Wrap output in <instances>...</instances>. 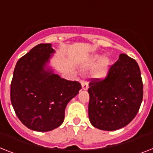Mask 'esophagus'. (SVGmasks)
<instances>
[{
  "mask_svg": "<svg viewBox=\"0 0 153 153\" xmlns=\"http://www.w3.org/2000/svg\"><path fill=\"white\" fill-rule=\"evenodd\" d=\"M81 84H82V89L83 90V91H86L87 89L89 88V86H88V82L86 81H82L81 82Z\"/></svg>",
  "mask_w": 153,
  "mask_h": 153,
  "instance_id": "1",
  "label": "esophagus"
}]
</instances>
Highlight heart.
<instances>
[{"label": "heart", "mask_w": 153, "mask_h": 153, "mask_svg": "<svg viewBox=\"0 0 153 153\" xmlns=\"http://www.w3.org/2000/svg\"><path fill=\"white\" fill-rule=\"evenodd\" d=\"M99 60H100V61ZM98 61L100 62L93 71V76L95 79H102L107 76L108 72H109V67H110L109 58H108L107 56H104L101 59L100 55H94L90 58L88 62H86V67H92Z\"/></svg>", "instance_id": "obj_1"}]
</instances>
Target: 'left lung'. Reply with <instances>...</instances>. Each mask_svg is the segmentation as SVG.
<instances>
[{
  "label": "left lung",
  "instance_id": "left-lung-1",
  "mask_svg": "<svg viewBox=\"0 0 153 153\" xmlns=\"http://www.w3.org/2000/svg\"><path fill=\"white\" fill-rule=\"evenodd\" d=\"M89 86V118L98 129L123 128L139 111L143 99L140 71L137 62L126 54L119 55L104 80H94Z\"/></svg>",
  "mask_w": 153,
  "mask_h": 153
}]
</instances>
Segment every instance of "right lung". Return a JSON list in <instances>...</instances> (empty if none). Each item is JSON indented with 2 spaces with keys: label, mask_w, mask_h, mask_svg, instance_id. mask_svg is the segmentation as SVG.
Instances as JSON below:
<instances>
[{
  "label": "right lung",
  "mask_w": 153,
  "mask_h": 153,
  "mask_svg": "<svg viewBox=\"0 0 153 153\" xmlns=\"http://www.w3.org/2000/svg\"><path fill=\"white\" fill-rule=\"evenodd\" d=\"M51 44H39L16 62L11 82V102L27 128L48 132L64 121L68 102L79 94L81 84L68 81L49 65L55 54Z\"/></svg>",
  "instance_id": "1"
}]
</instances>
